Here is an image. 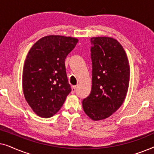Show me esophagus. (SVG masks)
I'll return each instance as SVG.
<instances>
[{
  "mask_svg": "<svg viewBox=\"0 0 154 154\" xmlns=\"http://www.w3.org/2000/svg\"><path fill=\"white\" fill-rule=\"evenodd\" d=\"M75 91H76V86H73V87L71 88V92H72V93H74Z\"/></svg>",
  "mask_w": 154,
  "mask_h": 154,
  "instance_id": "1",
  "label": "esophagus"
}]
</instances>
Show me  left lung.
Returning <instances> with one entry per match:
<instances>
[{"mask_svg": "<svg viewBox=\"0 0 154 154\" xmlns=\"http://www.w3.org/2000/svg\"><path fill=\"white\" fill-rule=\"evenodd\" d=\"M91 92L82 102L85 113L94 121L106 119L125 100L130 82L126 53L116 40L109 37L90 38Z\"/></svg>", "mask_w": 154, "mask_h": 154, "instance_id": "1", "label": "left lung"}]
</instances>
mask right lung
Masks as SVG:
<instances>
[{"label":"right lung","mask_w":154,"mask_h":154,"mask_svg":"<svg viewBox=\"0 0 154 154\" xmlns=\"http://www.w3.org/2000/svg\"><path fill=\"white\" fill-rule=\"evenodd\" d=\"M78 41L71 37L48 35L29 50L23 69V91L26 102L39 116L55 114L71 92L64 62Z\"/></svg>","instance_id":"1"}]
</instances>
